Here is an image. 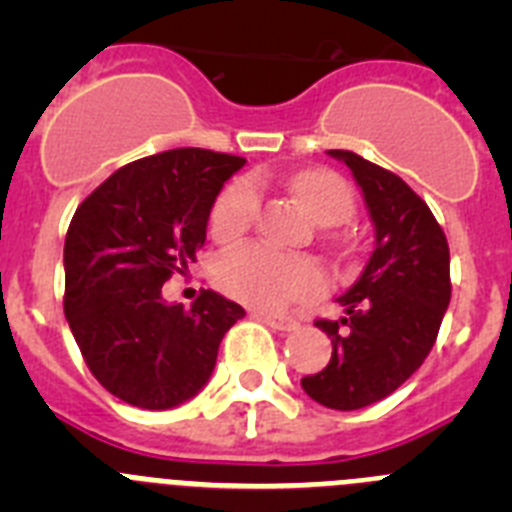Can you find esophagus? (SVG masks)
Here are the masks:
<instances>
[{
	"label": "esophagus",
	"mask_w": 512,
	"mask_h": 512,
	"mask_svg": "<svg viewBox=\"0 0 512 512\" xmlns=\"http://www.w3.org/2000/svg\"><path fill=\"white\" fill-rule=\"evenodd\" d=\"M253 318H259L261 323H266L269 325V328H274V330H295V328H300V323H297V320H292V318H282V315H274V312H253Z\"/></svg>",
	"instance_id": "34e87169"
}]
</instances>
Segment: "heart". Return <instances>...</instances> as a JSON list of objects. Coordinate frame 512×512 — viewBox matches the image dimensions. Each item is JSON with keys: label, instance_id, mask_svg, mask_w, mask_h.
I'll use <instances>...</instances> for the list:
<instances>
[{"label": "heart", "instance_id": "1", "mask_svg": "<svg viewBox=\"0 0 512 512\" xmlns=\"http://www.w3.org/2000/svg\"><path fill=\"white\" fill-rule=\"evenodd\" d=\"M289 189L310 210L320 225H343L356 210L354 192L343 176L328 169H307L292 176ZM261 207V192L256 179H235L217 197L210 215L215 238L230 241L246 233ZM217 284L261 310H282L297 300L320 295L325 289L323 271L300 256L271 251L261 243H243L220 256L215 266Z\"/></svg>", "mask_w": 512, "mask_h": 512}]
</instances>
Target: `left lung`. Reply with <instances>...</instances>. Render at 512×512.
<instances>
[{
	"mask_svg": "<svg viewBox=\"0 0 512 512\" xmlns=\"http://www.w3.org/2000/svg\"><path fill=\"white\" fill-rule=\"evenodd\" d=\"M351 169L374 225V251L361 277L338 297L346 315L318 320L333 343L323 372L302 390L333 410L384 400L431 354L451 300L449 243L433 212L400 176L356 156L328 151Z\"/></svg>",
	"mask_w": 512,
	"mask_h": 512,
	"instance_id": "left-lung-1",
	"label": "left lung"
}]
</instances>
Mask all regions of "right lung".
<instances>
[{"label":"right lung","mask_w":512,"mask_h":512,"mask_svg":"<svg viewBox=\"0 0 512 512\" xmlns=\"http://www.w3.org/2000/svg\"><path fill=\"white\" fill-rule=\"evenodd\" d=\"M246 158L174 148L122 166L74 212L63 312L89 372L143 410L192 400L210 379L238 302L205 289L192 310L161 295L205 246L217 194Z\"/></svg>","instance_id":"right-lung-1"}]
</instances>
